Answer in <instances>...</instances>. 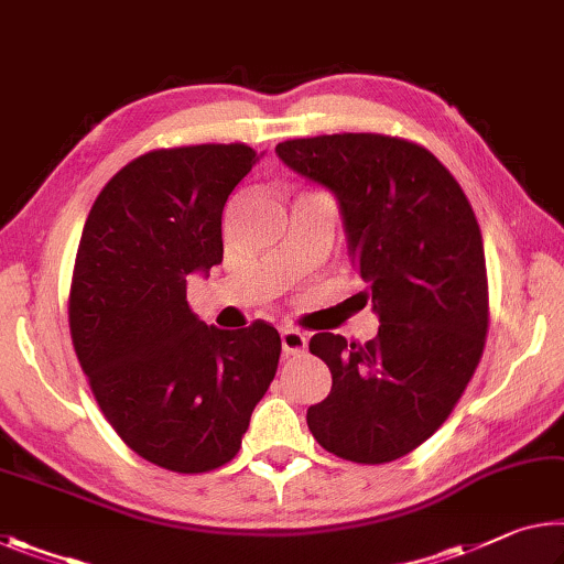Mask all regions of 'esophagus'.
Returning a JSON list of instances; mask_svg holds the SVG:
<instances>
[{
    "label": "esophagus",
    "mask_w": 564,
    "mask_h": 564,
    "mask_svg": "<svg viewBox=\"0 0 564 564\" xmlns=\"http://www.w3.org/2000/svg\"><path fill=\"white\" fill-rule=\"evenodd\" d=\"M281 346L285 356H301L308 346V336L301 334L296 328H283L281 330Z\"/></svg>",
    "instance_id": "obj_1"
}]
</instances>
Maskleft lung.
Listing matches in <instances>:
<instances>
[{
	"label": "left lung",
	"instance_id": "1",
	"mask_svg": "<svg viewBox=\"0 0 564 564\" xmlns=\"http://www.w3.org/2000/svg\"><path fill=\"white\" fill-rule=\"evenodd\" d=\"M275 153L336 198L348 258L381 321L364 346L311 338L334 383L308 409V429L341 459L394 462L446 422L481 359L489 296L475 210L416 142L344 132L285 140Z\"/></svg>",
	"mask_w": 564,
	"mask_h": 564
}]
</instances>
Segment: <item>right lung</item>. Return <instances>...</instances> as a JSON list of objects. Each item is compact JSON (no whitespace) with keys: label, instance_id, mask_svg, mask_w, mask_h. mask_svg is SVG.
<instances>
[{"label":"right lung","instance_id":"1","mask_svg":"<svg viewBox=\"0 0 564 564\" xmlns=\"http://www.w3.org/2000/svg\"><path fill=\"white\" fill-rule=\"evenodd\" d=\"M261 155L243 142L140 155L102 187L79 238L69 289L79 366L120 440L181 475L236 457L279 369L273 326L223 330L187 306V279L223 261L228 195Z\"/></svg>","mask_w":564,"mask_h":564}]
</instances>
